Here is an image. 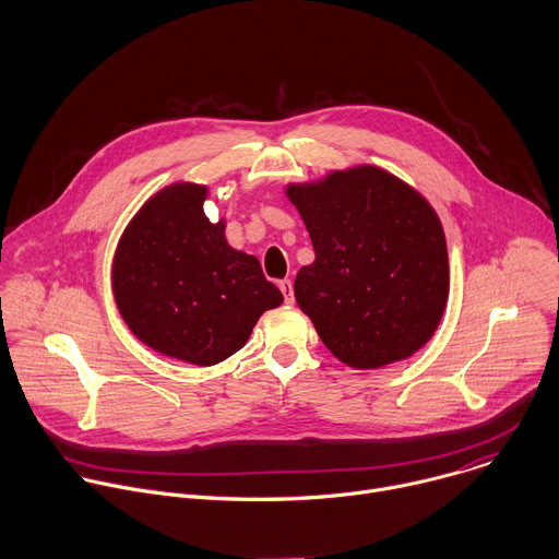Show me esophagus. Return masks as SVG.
Wrapping results in <instances>:
<instances>
[{
  "mask_svg": "<svg viewBox=\"0 0 559 559\" xmlns=\"http://www.w3.org/2000/svg\"><path fill=\"white\" fill-rule=\"evenodd\" d=\"M278 287H281V292H283V296H285V302H287V305H294V285H292V281H289V278L278 281Z\"/></svg>",
  "mask_w": 559,
  "mask_h": 559,
  "instance_id": "esophagus-1",
  "label": "esophagus"
}]
</instances>
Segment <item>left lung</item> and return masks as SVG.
Listing matches in <instances>:
<instances>
[{"label": "left lung", "mask_w": 559, "mask_h": 559, "mask_svg": "<svg viewBox=\"0 0 559 559\" xmlns=\"http://www.w3.org/2000/svg\"><path fill=\"white\" fill-rule=\"evenodd\" d=\"M313 243L294 296L324 346L353 368H380L437 331L450 289L448 246L432 206L376 166L289 186Z\"/></svg>", "instance_id": "obj_1"}]
</instances>
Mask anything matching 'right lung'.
Masks as SVG:
<instances>
[{
  "label": "right lung",
  "mask_w": 559,
  "mask_h": 559,
  "mask_svg": "<svg viewBox=\"0 0 559 559\" xmlns=\"http://www.w3.org/2000/svg\"><path fill=\"white\" fill-rule=\"evenodd\" d=\"M206 186L173 183L127 226L114 259V296L151 348L213 366L237 353L263 311L283 302L257 257L233 250L226 224L204 215Z\"/></svg>",
  "instance_id": "1"
}]
</instances>
